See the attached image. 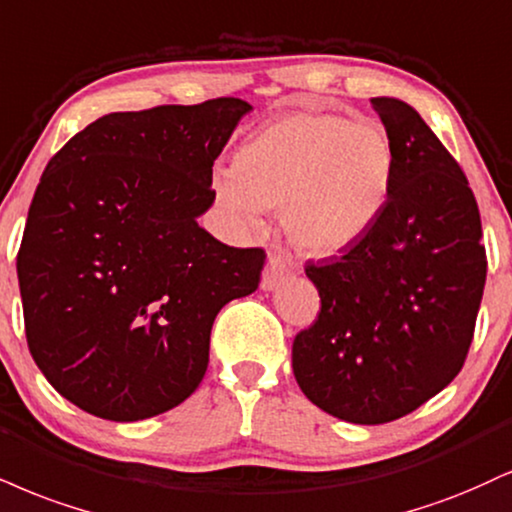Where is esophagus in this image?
Masks as SVG:
<instances>
[{"instance_id":"1","label":"esophagus","mask_w":512,"mask_h":512,"mask_svg":"<svg viewBox=\"0 0 512 512\" xmlns=\"http://www.w3.org/2000/svg\"><path fill=\"white\" fill-rule=\"evenodd\" d=\"M288 274H291V260L281 252H274V255H269L267 267L262 272V288L264 291H274L283 279H288Z\"/></svg>"}]
</instances>
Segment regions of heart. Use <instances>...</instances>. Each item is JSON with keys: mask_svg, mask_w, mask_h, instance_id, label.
Here are the masks:
<instances>
[{"mask_svg": "<svg viewBox=\"0 0 512 512\" xmlns=\"http://www.w3.org/2000/svg\"><path fill=\"white\" fill-rule=\"evenodd\" d=\"M396 166V147L381 123L293 112L245 140L233 171L217 178V195L250 229L262 224L264 209L281 207L300 250L336 255L381 219Z\"/></svg>", "mask_w": 512, "mask_h": 512, "instance_id": "obj_1", "label": "heart"}]
</instances>
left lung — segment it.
<instances>
[{
  "instance_id": "8db88e82",
  "label": "left lung",
  "mask_w": 512,
  "mask_h": 512,
  "mask_svg": "<svg viewBox=\"0 0 512 512\" xmlns=\"http://www.w3.org/2000/svg\"><path fill=\"white\" fill-rule=\"evenodd\" d=\"M372 107L396 147L389 205L360 243L307 264L322 310L293 341L305 396L353 424L398 420L458 377L486 281L460 164L410 104L372 97Z\"/></svg>"
}]
</instances>
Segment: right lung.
<instances>
[{"instance_id": "add662e5", "label": "right lung", "mask_w": 512, "mask_h": 512, "mask_svg": "<svg viewBox=\"0 0 512 512\" xmlns=\"http://www.w3.org/2000/svg\"><path fill=\"white\" fill-rule=\"evenodd\" d=\"M238 97L92 121L49 159L16 257L35 365L112 422L183 403L207 372L214 317L260 283L262 248L197 226L212 166L250 112Z\"/></svg>"}]
</instances>
